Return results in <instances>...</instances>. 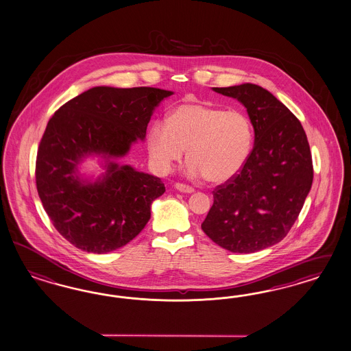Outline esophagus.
<instances>
[{"mask_svg": "<svg viewBox=\"0 0 351 351\" xmlns=\"http://www.w3.org/2000/svg\"><path fill=\"white\" fill-rule=\"evenodd\" d=\"M175 188H176V191H181V193H188V194H191L194 191V189L189 186V185H185V184H180V182H176L175 184Z\"/></svg>", "mask_w": 351, "mask_h": 351, "instance_id": "34e87169", "label": "esophagus"}]
</instances>
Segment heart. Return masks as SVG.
<instances>
[{
    "instance_id": "b5f03b06",
    "label": "heart",
    "mask_w": 351,
    "mask_h": 351,
    "mask_svg": "<svg viewBox=\"0 0 351 351\" xmlns=\"http://www.w3.org/2000/svg\"><path fill=\"white\" fill-rule=\"evenodd\" d=\"M153 166L170 172L188 148L186 172L220 184L232 180L245 167L254 144V128L245 112L206 104L175 108L167 122L157 119L148 130Z\"/></svg>"
}]
</instances>
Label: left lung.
I'll use <instances>...</instances> for the list:
<instances>
[{
    "instance_id": "obj_1",
    "label": "left lung",
    "mask_w": 351,
    "mask_h": 351,
    "mask_svg": "<svg viewBox=\"0 0 351 351\" xmlns=\"http://www.w3.org/2000/svg\"><path fill=\"white\" fill-rule=\"evenodd\" d=\"M247 109L255 144L242 171L216 186L202 230L216 245L252 254L280 242L298 220L313 184V160L300 121L254 84L213 87Z\"/></svg>"
}]
</instances>
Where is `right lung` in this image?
I'll use <instances>...</instances> for the list:
<instances>
[{
  "instance_id": "right-lung-1",
  "label": "right lung",
  "mask_w": 351,
  "mask_h": 351,
  "mask_svg": "<svg viewBox=\"0 0 351 351\" xmlns=\"http://www.w3.org/2000/svg\"><path fill=\"white\" fill-rule=\"evenodd\" d=\"M172 94L156 87L96 86L50 118L37 152L36 185L55 229L77 248L114 251L148 223L150 206L166 191L165 184L117 160L145 138L153 110ZM90 155L105 160L106 172L95 182L77 172Z\"/></svg>"
}]
</instances>
